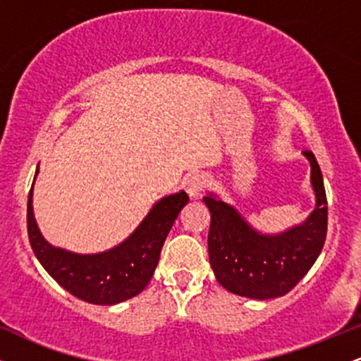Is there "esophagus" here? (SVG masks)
<instances>
[{"mask_svg":"<svg viewBox=\"0 0 361 361\" xmlns=\"http://www.w3.org/2000/svg\"><path fill=\"white\" fill-rule=\"evenodd\" d=\"M207 185H209V178H207L205 175H202V173H197V175H190L185 180V190H186V193L190 195V198L200 197Z\"/></svg>","mask_w":361,"mask_h":361,"instance_id":"34e87169","label":"esophagus"}]
</instances>
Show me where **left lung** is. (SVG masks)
<instances>
[{
	"mask_svg": "<svg viewBox=\"0 0 361 361\" xmlns=\"http://www.w3.org/2000/svg\"><path fill=\"white\" fill-rule=\"evenodd\" d=\"M304 156L310 163L316 209L304 224L285 233L261 234L214 193L204 197L210 210V264L219 283L235 295L258 300L285 295L321 255L327 234L324 181L312 151H304Z\"/></svg>",
	"mask_w": 361,
	"mask_h": 361,
	"instance_id": "left-lung-1",
	"label": "left lung"
}]
</instances>
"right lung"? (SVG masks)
<instances>
[{
    "instance_id": "add662e5",
    "label": "right lung",
    "mask_w": 361,
    "mask_h": 361,
    "mask_svg": "<svg viewBox=\"0 0 361 361\" xmlns=\"http://www.w3.org/2000/svg\"><path fill=\"white\" fill-rule=\"evenodd\" d=\"M186 204L188 195L185 192L161 198L122 244L98 255H76L54 247L42 238L34 217L30 190L27 205L28 239L37 259L62 288L90 304L114 305L132 299L147 287L169 229Z\"/></svg>"
}]
</instances>
